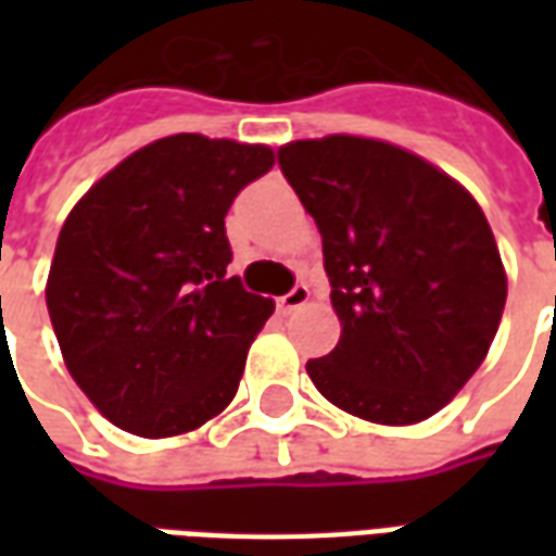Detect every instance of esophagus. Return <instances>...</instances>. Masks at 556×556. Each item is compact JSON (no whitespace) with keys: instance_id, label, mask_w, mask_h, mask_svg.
<instances>
[{"instance_id":"1","label":"esophagus","mask_w":556,"mask_h":556,"mask_svg":"<svg viewBox=\"0 0 556 556\" xmlns=\"http://www.w3.org/2000/svg\"><path fill=\"white\" fill-rule=\"evenodd\" d=\"M306 301H309V289H306L303 282H298V286H294V289H291L289 294H282V298H279L277 306H279V313L289 315V313H294V309H301V306H306Z\"/></svg>"}]
</instances>
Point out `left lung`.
<instances>
[{"mask_svg":"<svg viewBox=\"0 0 556 556\" xmlns=\"http://www.w3.org/2000/svg\"><path fill=\"white\" fill-rule=\"evenodd\" d=\"M279 169L325 247L339 345L306 363L318 393L354 417L410 426L450 402L501 327L506 274L477 199L405 148L301 139Z\"/></svg>","mask_w":556,"mask_h":556,"instance_id":"8db88e82","label":"left lung"}]
</instances>
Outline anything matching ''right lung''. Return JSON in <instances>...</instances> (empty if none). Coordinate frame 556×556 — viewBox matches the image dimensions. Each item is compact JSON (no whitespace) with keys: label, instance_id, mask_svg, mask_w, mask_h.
<instances>
[{"label":"right lung","instance_id":"right-lung-1","mask_svg":"<svg viewBox=\"0 0 556 556\" xmlns=\"http://www.w3.org/2000/svg\"><path fill=\"white\" fill-rule=\"evenodd\" d=\"M274 166L267 146L175 134L106 172L67 214L47 309L67 372L139 438L229 405L274 301L229 277L226 214Z\"/></svg>","mask_w":556,"mask_h":556}]
</instances>
